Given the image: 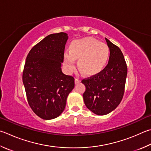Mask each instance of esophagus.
Wrapping results in <instances>:
<instances>
[{"mask_svg":"<svg viewBox=\"0 0 151 151\" xmlns=\"http://www.w3.org/2000/svg\"><path fill=\"white\" fill-rule=\"evenodd\" d=\"M75 84H78L79 83H81V80L80 79H78V78H76L75 80Z\"/></svg>","mask_w":151,"mask_h":151,"instance_id":"obj_1","label":"esophagus"}]
</instances>
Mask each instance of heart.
Instances as JSON below:
<instances>
[{
    "mask_svg": "<svg viewBox=\"0 0 151 151\" xmlns=\"http://www.w3.org/2000/svg\"><path fill=\"white\" fill-rule=\"evenodd\" d=\"M110 50L108 45L91 37L73 41L69 53H65L63 63L68 72L75 68V60H78V67L84 75L94 76L102 72L108 63Z\"/></svg>",
    "mask_w": 151,
    "mask_h": 151,
    "instance_id": "heart-1",
    "label": "heart"
}]
</instances>
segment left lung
Masks as SVG:
<instances>
[{"mask_svg": "<svg viewBox=\"0 0 151 151\" xmlns=\"http://www.w3.org/2000/svg\"><path fill=\"white\" fill-rule=\"evenodd\" d=\"M110 50V57L102 72L83 79L86 90L83 99L86 108L98 116L114 111L124 94L127 67L122 52L117 46L105 38Z\"/></svg>", "mask_w": 151, "mask_h": 151, "instance_id": "obj_1", "label": "left lung"}]
</instances>
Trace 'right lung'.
<instances>
[{
	"label": "right lung",
	"mask_w": 151,
	"mask_h": 151,
	"mask_svg": "<svg viewBox=\"0 0 151 151\" xmlns=\"http://www.w3.org/2000/svg\"><path fill=\"white\" fill-rule=\"evenodd\" d=\"M66 33L47 35L29 51L24 65L22 81L33 111L49 120L64 111L67 98L75 87V79L63 73Z\"/></svg>",
	"instance_id": "add662e5"
}]
</instances>
